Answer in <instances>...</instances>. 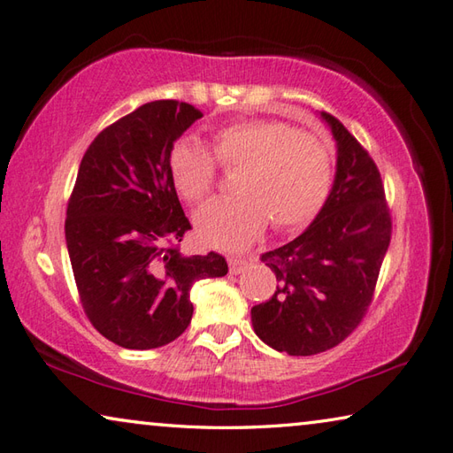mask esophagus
<instances>
[{"instance_id":"1","label":"esophagus","mask_w":453,"mask_h":453,"mask_svg":"<svg viewBox=\"0 0 453 453\" xmlns=\"http://www.w3.org/2000/svg\"><path fill=\"white\" fill-rule=\"evenodd\" d=\"M227 263H229V273L242 274L247 269V265H250V259H243V257H229Z\"/></svg>"}]
</instances>
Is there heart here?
Here are the masks:
<instances>
[{
  "mask_svg": "<svg viewBox=\"0 0 453 453\" xmlns=\"http://www.w3.org/2000/svg\"><path fill=\"white\" fill-rule=\"evenodd\" d=\"M211 150L196 137H180L168 153V173L184 200L198 203L218 180V164L242 166L235 196L218 198L194 216L198 239L208 247H250L271 219L274 229L306 226L332 190L334 157L324 139L277 119H239L211 135Z\"/></svg>",
  "mask_w": 453,
  "mask_h": 453,
  "instance_id": "heart-1",
  "label": "heart"
}]
</instances>
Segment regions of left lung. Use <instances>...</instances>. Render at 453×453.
I'll list each match as a JSON object with an SVG mask.
<instances>
[{
  "instance_id": "left-lung-1",
  "label": "left lung",
  "mask_w": 453,
  "mask_h": 453,
  "mask_svg": "<svg viewBox=\"0 0 453 453\" xmlns=\"http://www.w3.org/2000/svg\"><path fill=\"white\" fill-rule=\"evenodd\" d=\"M322 119L338 145L330 196L304 234L263 253L279 285L267 303L251 308L255 334L288 356H316L356 330L393 232L373 158L340 119L326 111Z\"/></svg>"
}]
</instances>
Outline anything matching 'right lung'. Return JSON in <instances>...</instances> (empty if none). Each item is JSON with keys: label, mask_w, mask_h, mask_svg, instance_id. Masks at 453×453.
Instances as JSON below:
<instances>
[{"label": "right lung", "mask_w": 453, "mask_h": 453, "mask_svg": "<svg viewBox=\"0 0 453 453\" xmlns=\"http://www.w3.org/2000/svg\"><path fill=\"white\" fill-rule=\"evenodd\" d=\"M202 118L176 100L143 104L97 135L66 208V247L88 320L126 349H155L188 327L190 288L227 274L219 253L186 257L192 229L168 173L174 141Z\"/></svg>", "instance_id": "right-lung-1"}]
</instances>
